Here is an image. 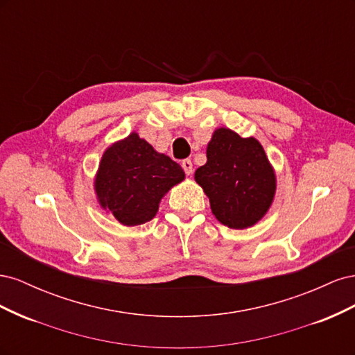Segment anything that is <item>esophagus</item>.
Listing matches in <instances>:
<instances>
[{
    "label": "esophagus",
    "instance_id": "obj_1",
    "mask_svg": "<svg viewBox=\"0 0 355 355\" xmlns=\"http://www.w3.org/2000/svg\"><path fill=\"white\" fill-rule=\"evenodd\" d=\"M182 167H184L187 176H191V173H192V161L191 159H184V161H182Z\"/></svg>",
    "mask_w": 355,
    "mask_h": 355
}]
</instances>
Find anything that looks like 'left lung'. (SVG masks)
<instances>
[{
	"label": "left lung",
	"mask_w": 355,
	"mask_h": 355,
	"mask_svg": "<svg viewBox=\"0 0 355 355\" xmlns=\"http://www.w3.org/2000/svg\"><path fill=\"white\" fill-rule=\"evenodd\" d=\"M206 154L207 163L196 170L194 178L209 197L214 218L231 230L253 227L270 210L277 188L275 171L262 145L220 127Z\"/></svg>",
	"instance_id": "obj_1"
}]
</instances>
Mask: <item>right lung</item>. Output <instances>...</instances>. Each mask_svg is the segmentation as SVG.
<instances>
[{
    "instance_id": "obj_1",
    "label": "right lung",
    "mask_w": 355,
    "mask_h": 355,
    "mask_svg": "<svg viewBox=\"0 0 355 355\" xmlns=\"http://www.w3.org/2000/svg\"><path fill=\"white\" fill-rule=\"evenodd\" d=\"M184 179L185 171L176 161L133 132L106 148L94 192L103 210L125 227H136L151 220L161 198Z\"/></svg>"
}]
</instances>
